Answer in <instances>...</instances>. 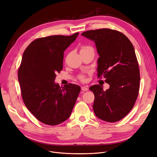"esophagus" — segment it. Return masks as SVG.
Here are the masks:
<instances>
[{
  "label": "esophagus",
  "mask_w": 157,
  "mask_h": 157,
  "mask_svg": "<svg viewBox=\"0 0 157 157\" xmlns=\"http://www.w3.org/2000/svg\"><path fill=\"white\" fill-rule=\"evenodd\" d=\"M88 87L86 86H82V90H83V91H87L88 90Z\"/></svg>",
  "instance_id": "34e87169"
}]
</instances>
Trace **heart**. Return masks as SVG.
<instances>
[{
    "label": "heart",
    "instance_id": "b5f03b06",
    "mask_svg": "<svg viewBox=\"0 0 157 157\" xmlns=\"http://www.w3.org/2000/svg\"><path fill=\"white\" fill-rule=\"evenodd\" d=\"M90 48V47H89V46H84V47H83V48H82V50H81V51L85 50H86V49H89V48ZM79 78H80L81 79H82V80H84V79H85L83 75H80Z\"/></svg>",
    "mask_w": 157,
    "mask_h": 157
}]
</instances>
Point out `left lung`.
<instances>
[{
    "mask_svg": "<svg viewBox=\"0 0 157 157\" xmlns=\"http://www.w3.org/2000/svg\"><path fill=\"white\" fill-rule=\"evenodd\" d=\"M82 36L95 43L98 77L103 76L110 87L91 86L96 117L107 122L124 118L134 106L140 89V71L133 45L125 35L109 28L84 32Z\"/></svg>",
    "mask_w": 157,
    "mask_h": 157,
    "instance_id": "obj_1",
    "label": "left lung"
}]
</instances>
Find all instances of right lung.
I'll use <instances>...</instances> for the list:
<instances>
[{
  "instance_id": "obj_1",
  "label": "right lung",
  "mask_w": 157,
  "mask_h": 157,
  "mask_svg": "<svg viewBox=\"0 0 157 157\" xmlns=\"http://www.w3.org/2000/svg\"><path fill=\"white\" fill-rule=\"evenodd\" d=\"M52 36L34 40L25 50L18 71L22 98L27 109L42 123L56 125L71 114L81 88L56 83L63 69L64 52L78 36Z\"/></svg>"
}]
</instances>
